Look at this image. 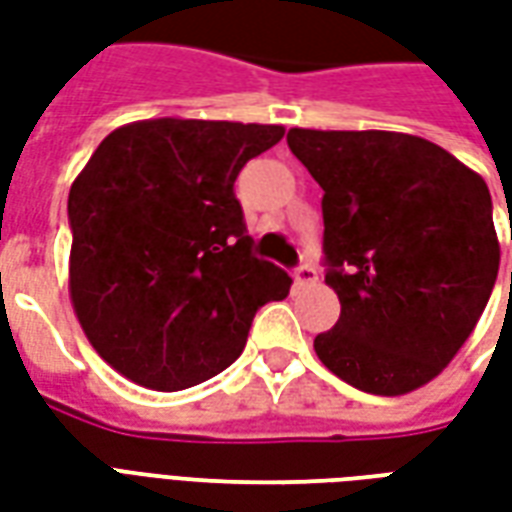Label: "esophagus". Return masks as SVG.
I'll use <instances>...</instances> for the list:
<instances>
[{
    "label": "esophagus",
    "mask_w": 512,
    "mask_h": 512,
    "mask_svg": "<svg viewBox=\"0 0 512 512\" xmlns=\"http://www.w3.org/2000/svg\"><path fill=\"white\" fill-rule=\"evenodd\" d=\"M293 282H296V288H312L318 282V271L312 266H299L293 274Z\"/></svg>",
    "instance_id": "34e87169"
}]
</instances>
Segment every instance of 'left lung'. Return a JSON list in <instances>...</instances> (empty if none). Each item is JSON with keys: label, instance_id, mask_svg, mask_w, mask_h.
I'll list each match as a JSON object with an SVG mask.
<instances>
[{"label": "left lung", "instance_id": "left-lung-1", "mask_svg": "<svg viewBox=\"0 0 512 512\" xmlns=\"http://www.w3.org/2000/svg\"><path fill=\"white\" fill-rule=\"evenodd\" d=\"M288 145L323 189L326 285L340 299L315 354L362 392H414L491 299L499 238L485 180L414 134L290 128Z\"/></svg>", "mask_w": 512, "mask_h": 512}]
</instances>
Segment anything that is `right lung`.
<instances>
[{"label": "right lung", "mask_w": 512, "mask_h": 512, "mask_svg": "<svg viewBox=\"0 0 512 512\" xmlns=\"http://www.w3.org/2000/svg\"><path fill=\"white\" fill-rule=\"evenodd\" d=\"M282 126L156 117L115 128L68 194L76 318L134 384L175 392L233 365L293 279L252 257L233 183Z\"/></svg>", "instance_id": "obj_1"}]
</instances>
